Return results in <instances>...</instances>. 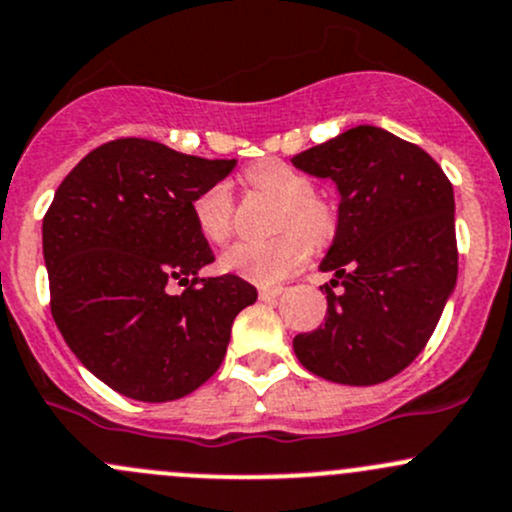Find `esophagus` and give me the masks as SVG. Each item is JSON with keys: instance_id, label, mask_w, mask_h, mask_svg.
I'll return each instance as SVG.
<instances>
[{"instance_id": "34e87169", "label": "esophagus", "mask_w": 512, "mask_h": 512, "mask_svg": "<svg viewBox=\"0 0 512 512\" xmlns=\"http://www.w3.org/2000/svg\"><path fill=\"white\" fill-rule=\"evenodd\" d=\"M278 295H283V288H280V285H276V288H261V290H258V298H261V300H276Z\"/></svg>"}]
</instances>
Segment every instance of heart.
<instances>
[{"instance_id":"b5f03b06","label":"heart","mask_w":512,"mask_h":512,"mask_svg":"<svg viewBox=\"0 0 512 512\" xmlns=\"http://www.w3.org/2000/svg\"><path fill=\"white\" fill-rule=\"evenodd\" d=\"M251 188L268 192L283 205L278 214V229H288L271 241H239L219 258V268L241 276L256 285H276L278 280L298 271L310 256L311 244H322L334 232V214L329 205L315 197V185L300 170L280 161H261L246 170ZM232 188L229 183H214L192 202V217L205 239L224 241L232 232ZM299 232L295 233L294 229Z\"/></svg>"}]
</instances>
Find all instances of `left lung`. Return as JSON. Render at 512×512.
<instances>
[{
  "mask_svg": "<svg viewBox=\"0 0 512 512\" xmlns=\"http://www.w3.org/2000/svg\"><path fill=\"white\" fill-rule=\"evenodd\" d=\"M293 166L337 185V232L324 327L293 339L307 371L344 386H376L415 361L456 285L454 190L420 146L378 126H354L307 148Z\"/></svg>",
  "mask_w": 512,
  "mask_h": 512,
  "instance_id": "1",
  "label": "left lung"
}]
</instances>
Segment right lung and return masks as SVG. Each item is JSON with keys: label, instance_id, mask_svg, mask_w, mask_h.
I'll return each instance as SVG.
<instances>
[{"label": "right lung", "instance_id": "obj_1", "mask_svg": "<svg viewBox=\"0 0 512 512\" xmlns=\"http://www.w3.org/2000/svg\"><path fill=\"white\" fill-rule=\"evenodd\" d=\"M236 161L148 139L109 141L60 183L43 217L51 312L80 364L126 398L166 403L200 388L258 293L214 261L192 202ZM173 282L188 284L169 293Z\"/></svg>", "mask_w": 512, "mask_h": 512}]
</instances>
